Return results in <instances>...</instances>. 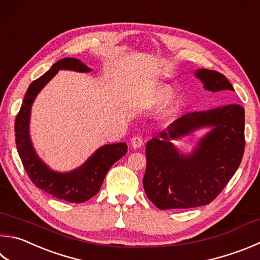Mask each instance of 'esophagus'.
Returning a JSON list of instances; mask_svg holds the SVG:
<instances>
[{"instance_id":"esophagus-1","label":"esophagus","mask_w":260,"mask_h":260,"mask_svg":"<svg viewBox=\"0 0 260 260\" xmlns=\"http://www.w3.org/2000/svg\"><path fill=\"white\" fill-rule=\"evenodd\" d=\"M131 144H132V148L140 149L141 146L143 145V140L142 138H140V136H134V138L131 140Z\"/></svg>"}]
</instances>
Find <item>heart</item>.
I'll return each mask as SVG.
<instances>
[{
    "label": "heart",
    "instance_id": "1",
    "mask_svg": "<svg viewBox=\"0 0 260 260\" xmlns=\"http://www.w3.org/2000/svg\"><path fill=\"white\" fill-rule=\"evenodd\" d=\"M174 88L169 84L158 83L144 93L141 103L145 108H154L162 105L161 112L164 115H169L175 111L178 106V101L172 96Z\"/></svg>",
    "mask_w": 260,
    "mask_h": 260
}]
</instances>
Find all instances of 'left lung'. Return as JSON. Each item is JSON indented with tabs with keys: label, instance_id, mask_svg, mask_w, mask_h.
<instances>
[{
	"label": "left lung",
	"instance_id": "1",
	"mask_svg": "<svg viewBox=\"0 0 260 260\" xmlns=\"http://www.w3.org/2000/svg\"><path fill=\"white\" fill-rule=\"evenodd\" d=\"M194 76L207 91H234L215 70L198 69ZM208 128L191 153L184 154L173 140ZM244 152V109L228 105L178 118L145 146L146 197L159 209L206 206L219 194L237 172Z\"/></svg>",
	"mask_w": 260,
	"mask_h": 260
}]
</instances>
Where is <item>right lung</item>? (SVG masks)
<instances>
[{"label": "right lung", "instance_id": "right-lung-1", "mask_svg": "<svg viewBox=\"0 0 260 260\" xmlns=\"http://www.w3.org/2000/svg\"><path fill=\"white\" fill-rule=\"evenodd\" d=\"M89 73L92 69L75 58H64L52 66L44 75L32 82L23 98L20 111L15 122L17 150L23 168L35 185L58 199L81 204L94 197L100 190L108 171L127 152L125 142L102 145L87 158L82 166L70 172H55L36 153L29 134L31 106L42 88L59 70Z\"/></svg>", "mask_w": 260, "mask_h": 260}]
</instances>
